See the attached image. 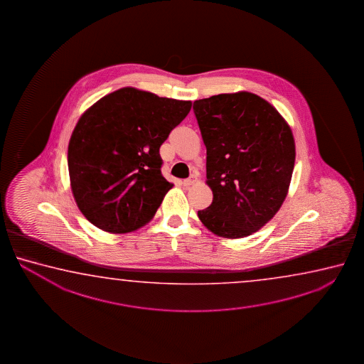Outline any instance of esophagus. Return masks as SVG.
<instances>
[{"label": "esophagus", "mask_w": 364, "mask_h": 364, "mask_svg": "<svg viewBox=\"0 0 364 364\" xmlns=\"http://www.w3.org/2000/svg\"><path fill=\"white\" fill-rule=\"evenodd\" d=\"M195 181H196L195 177H191V178L183 179L181 183L185 186V187H188V186L193 185V183H195Z\"/></svg>", "instance_id": "obj_1"}]
</instances>
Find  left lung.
Here are the masks:
<instances>
[{"label":"left lung","mask_w":364,"mask_h":364,"mask_svg":"<svg viewBox=\"0 0 364 364\" xmlns=\"http://www.w3.org/2000/svg\"><path fill=\"white\" fill-rule=\"evenodd\" d=\"M193 113L206 146V183L214 195L198 218L220 237L252 235L287 198L296 161L291 129L252 92L195 100Z\"/></svg>","instance_id":"left-lung-1"}]
</instances>
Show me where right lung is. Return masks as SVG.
<instances>
[{
    "instance_id": "1",
    "label": "right lung",
    "mask_w": 364,
    "mask_h": 364,
    "mask_svg": "<svg viewBox=\"0 0 364 364\" xmlns=\"http://www.w3.org/2000/svg\"><path fill=\"white\" fill-rule=\"evenodd\" d=\"M191 105L124 87L81 116L68 144V173L89 222L129 233L155 215L173 186L161 174L159 149Z\"/></svg>"
}]
</instances>
